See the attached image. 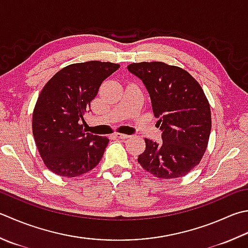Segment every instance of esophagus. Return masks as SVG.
Segmentation results:
<instances>
[{"mask_svg": "<svg viewBox=\"0 0 248 248\" xmlns=\"http://www.w3.org/2000/svg\"><path fill=\"white\" fill-rule=\"evenodd\" d=\"M116 137L119 138V139L125 140V139H129V138H130V135H128V134H124V133H116Z\"/></svg>", "mask_w": 248, "mask_h": 248, "instance_id": "obj_1", "label": "esophagus"}]
</instances>
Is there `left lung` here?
I'll return each instance as SVG.
<instances>
[{
  "label": "left lung",
  "instance_id": "8db88e82",
  "mask_svg": "<svg viewBox=\"0 0 248 248\" xmlns=\"http://www.w3.org/2000/svg\"><path fill=\"white\" fill-rule=\"evenodd\" d=\"M128 70L146 87L162 131V143L145 139L138 162L159 178L186 175L200 163L210 139L211 108L204 91L187 71L163 62L131 63Z\"/></svg>",
  "mask_w": 248,
  "mask_h": 248
}]
</instances>
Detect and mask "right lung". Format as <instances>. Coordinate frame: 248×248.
<instances>
[{
  "label": "right lung",
  "mask_w": 248,
  "mask_h": 248,
  "mask_svg": "<svg viewBox=\"0 0 248 248\" xmlns=\"http://www.w3.org/2000/svg\"><path fill=\"white\" fill-rule=\"evenodd\" d=\"M119 67L111 62L74 63L44 86L33 110L32 131L44 163L57 175L79 176L103 157L109 140L86 133L80 124L102 82Z\"/></svg>",
  "instance_id": "obj_1"
}]
</instances>
